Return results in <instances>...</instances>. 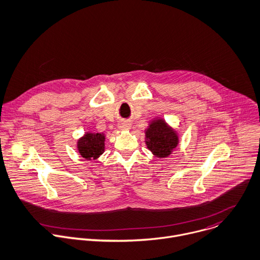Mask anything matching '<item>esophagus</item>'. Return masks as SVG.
<instances>
[{"instance_id": "34e87169", "label": "esophagus", "mask_w": 260, "mask_h": 260, "mask_svg": "<svg viewBox=\"0 0 260 260\" xmlns=\"http://www.w3.org/2000/svg\"><path fill=\"white\" fill-rule=\"evenodd\" d=\"M130 123L128 122V121H125V120H122V121H120L119 123H118V128L120 129V130H128V129H130Z\"/></svg>"}]
</instances>
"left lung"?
<instances>
[{
  "label": "left lung",
  "mask_w": 260,
  "mask_h": 260,
  "mask_svg": "<svg viewBox=\"0 0 260 260\" xmlns=\"http://www.w3.org/2000/svg\"><path fill=\"white\" fill-rule=\"evenodd\" d=\"M148 149L159 158H165L177 146L178 136L164 121L152 122L145 131Z\"/></svg>",
  "instance_id": "obj_1"
}]
</instances>
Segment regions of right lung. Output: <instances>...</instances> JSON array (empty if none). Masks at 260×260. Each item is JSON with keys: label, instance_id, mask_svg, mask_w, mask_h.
<instances>
[{"label": "right lung", "instance_id": "1", "mask_svg": "<svg viewBox=\"0 0 260 260\" xmlns=\"http://www.w3.org/2000/svg\"><path fill=\"white\" fill-rule=\"evenodd\" d=\"M105 135L101 133H87L78 141V149L87 160L97 159L105 151Z\"/></svg>", "mask_w": 260, "mask_h": 260}]
</instances>
